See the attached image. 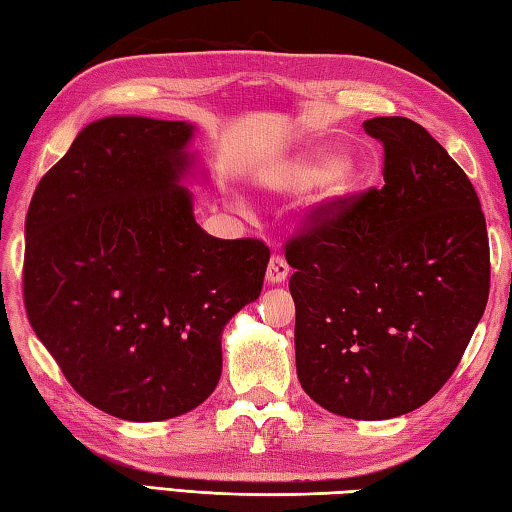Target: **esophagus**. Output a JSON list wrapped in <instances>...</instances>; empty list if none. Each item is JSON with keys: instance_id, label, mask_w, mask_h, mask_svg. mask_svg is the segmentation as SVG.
Wrapping results in <instances>:
<instances>
[{"instance_id": "obj_1", "label": "esophagus", "mask_w": 512, "mask_h": 512, "mask_svg": "<svg viewBox=\"0 0 512 512\" xmlns=\"http://www.w3.org/2000/svg\"><path fill=\"white\" fill-rule=\"evenodd\" d=\"M289 275V264L287 259L280 257V255H273L271 259H268V266H266V280L271 284H280L287 280Z\"/></svg>"}]
</instances>
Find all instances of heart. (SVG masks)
Returning <instances> with one entry per match:
<instances>
[{"label":"heart","instance_id":"obj_1","mask_svg":"<svg viewBox=\"0 0 512 512\" xmlns=\"http://www.w3.org/2000/svg\"><path fill=\"white\" fill-rule=\"evenodd\" d=\"M280 180L289 187H311L323 180L320 185V203H334L339 198L352 194L361 183V171L350 160H336L332 151H311L298 158L291 167L282 173Z\"/></svg>","mask_w":512,"mask_h":512}]
</instances>
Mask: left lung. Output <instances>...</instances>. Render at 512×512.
Here are the masks:
<instances>
[{
	"label": "left lung",
	"mask_w": 512,
	"mask_h": 512,
	"mask_svg": "<svg viewBox=\"0 0 512 512\" xmlns=\"http://www.w3.org/2000/svg\"><path fill=\"white\" fill-rule=\"evenodd\" d=\"M384 187L325 203L287 244L296 370L323 409L388 420L452 377L488 305L490 246L470 178L420 124L375 117Z\"/></svg>",
	"instance_id": "1"
}]
</instances>
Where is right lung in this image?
Returning a JSON list of instances; mask_svg holds the SVG:
<instances>
[{
	"label": "right lung",
	"instance_id": "add662e5",
	"mask_svg": "<svg viewBox=\"0 0 512 512\" xmlns=\"http://www.w3.org/2000/svg\"><path fill=\"white\" fill-rule=\"evenodd\" d=\"M194 126L106 117L33 192L24 307L65 379L131 422L196 409L219 384L221 334L262 293L268 248L216 239L180 180Z\"/></svg>",
	"mask_w": 512,
	"mask_h": 512
}]
</instances>
